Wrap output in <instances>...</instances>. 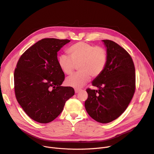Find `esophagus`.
Listing matches in <instances>:
<instances>
[{"instance_id":"1","label":"esophagus","mask_w":154,"mask_h":154,"mask_svg":"<svg viewBox=\"0 0 154 154\" xmlns=\"http://www.w3.org/2000/svg\"><path fill=\"white\" fill-rule=\"evenodd\" d=\"M81 90H82L81 89H77V88H76V89H75V94H78L79 92Z\"/></svg>"}]
</instances>
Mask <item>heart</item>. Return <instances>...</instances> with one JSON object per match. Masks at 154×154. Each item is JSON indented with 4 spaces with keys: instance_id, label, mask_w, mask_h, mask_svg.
Here are the masks:
<instances>
[{
    "instance_id": "1",
    "label": "heart",
    "mask_w": 154,
    "mask_h": 154,
    "mask_svg": "<svg viewBox=\"0 0 154 154\" xmlns=\"http://www.w3.org/2000/svg\"><path fill=\"white\" fill-rule=\"evenodd\" d=\"M68 54H61L57 59L58 65L66 75L73 73L76 66L79 72L68 77L66 84L70 87L79 88L85 85L90 77H99L105 69L108 62L106 50L85 42H78L67 50Z\"/></svg>"
}]
</instances>
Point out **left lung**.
<instances>
[{
  "instance_id": "8db88e82",
  "label": "left lung",
  "mask_w": 154,
  "mask_h": 154,
  "mask_svg": "<svg viewBox=\"0 0 154 154\" xmlns=\"http://www.w3.org/2000/svg\"><path fill=\"white\" fill-rule=\"evenodd\" d=\"M106 48L108 62L104 71L92 85L98 90H86L85 107L91 118L101 123H108L126 109L136 88L135 67L127 51L112 41L102 40Z\"/></svg>"
}]
</instances>
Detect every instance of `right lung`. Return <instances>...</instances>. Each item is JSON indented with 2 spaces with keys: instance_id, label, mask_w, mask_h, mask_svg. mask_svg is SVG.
Masks as SVG:
<instances>
[{
  "instance_id": "obj_1",
  "label": "right lung",
  "mask_w": 154,
  "mask_h": 154,
  "mask_svg": "<svg viewBox=\"0 0 154 154\" xmlns=\"http://www.w3.org/2000/svg\"><path fill=\"white\" fill-rule=\"evenodd\" d=\"M69 39L44 38L20 57L14 72L17 101L26 114L39 123H48L63 111L74 95L71 87L61 86L64 74L57 63V52Z\"/></svg>"
}]
</instances>
